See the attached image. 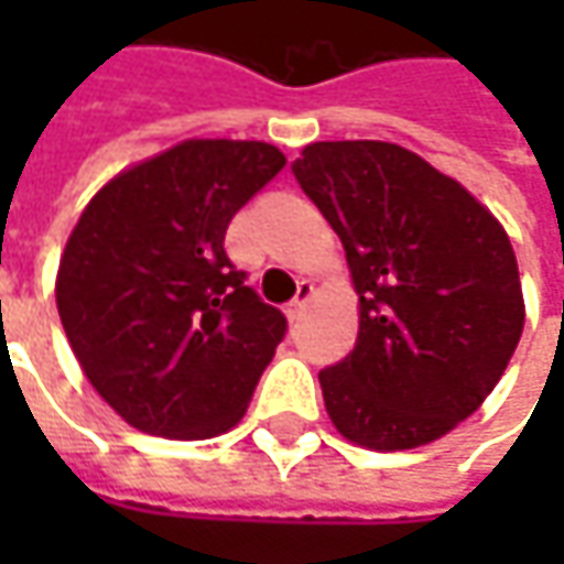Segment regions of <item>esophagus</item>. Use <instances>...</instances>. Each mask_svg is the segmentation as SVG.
<instances>
[{
  "instance_id": "obj_1",
  "label": "esophagus",
  "mask_w": 564,
  "mask_h": 564,
  "mask_svg": "<svg viewBox=\"0 0 564 564\" xmlns=\"http://www.w3.org/2000/svg\"><path fill=\"white\" fill-rule=\"evenodd\" d=\"M314 294H316L314 282H307V279H304V282H297V294H294V301L289 304V311H285V314H289V319H297V316L304 314Z\"/></svg>"
}]
</instances>
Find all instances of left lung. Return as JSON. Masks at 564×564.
I'll use <instances>...</instances> for the list:
<instances>
[{"label": "left lung", "mask_w": 564, "mask_h": 564, "mask_svg": "<svg viewBox=\"0 0 564 564\" xmlns=\"http://www.w3.org/2000/svg\"><path fill=\"white\" fill-rule=\"evenodd\" d=\"M292 169L358 292V345L319 370L329 421L373 452L443 440L487 401L524 329L506 228L399 143H307Z\"/></svg>", "instance_id": "left-lung-1"}]
</instances>
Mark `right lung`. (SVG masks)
Returning a JSON list of instances; mask_svg holds the SVG:
<instances>
[{"label": "right lung", "mask_w": 564, "mask_h": 564, "mask_svg": "<svg viewBox=\"0 0 564 564\" xmlns=\"http://www.w3.org/2000/svg\"><path fill=\"white\" fill-rule=\"evenodd\" d=\"M282 165L272 143L191 138L84 206L55 307L84 377L134 430L213 440L245 417L285 316L231 267L226 228Z\"/></svg>", "instance_id": "right-lung-1"}]
</instances>
